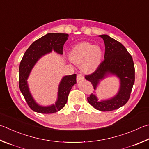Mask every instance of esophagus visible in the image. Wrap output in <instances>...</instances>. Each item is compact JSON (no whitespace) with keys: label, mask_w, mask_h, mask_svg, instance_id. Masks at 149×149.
<instances>
[{"label":"esophagus","mask_w":149,"mask_h":149,"mask_svg":"<svg viewBox=\"0 0 149 149\" xmlns=\"http://www.w3.org/2000/svg\"><path fill=\"white\" fill-rule=\"evenodd\" d=\"M84 79H85V78H84V77L81 74H78L77 75V83L81 81H83Z\"/></svg>","instance_id":"obj_1"}]
</instances>
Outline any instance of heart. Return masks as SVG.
Wrapping results in <instances>:
<instances>
[{"instance_id":"b5f03b06","label":"heart","mask_w":149,"mask_h":149,"mask_svg":"<svg viewBox=\"0 0 149 149\" xmlns=\"http://www.w3.org/2000/svg\"><path fill=\"white\" fill-rule=\"evenodd\" d=\"M103 56L102 49L98 45L89 42H83L72 47L69 57L73 63L82 65L85 73L96 71L101 63Z\"/></svg>"}]
</instances>
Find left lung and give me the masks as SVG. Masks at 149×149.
<instances>
[{
  "label": "left lung",
  "instance_id": "1",
  "mask_svg": "<svg viewBox=\"0 0 149 149\" xmlns=\"http://www.w3.org/2000/svg\"><path fill=\"white\" fill-rule=\"evenodd\" d=\"M105 44L104 61L93 74L86 75L85 79L93 84L96 91L105 77L115 75L119 79V89L111 98L98 100L96 92L87 98L89 104L101 111H111L123 106L128 101L135 81L133 59L124 45L107 34L99 35Z\"/></svg>",
  "mask_w": 149,
  "mask_h": 149
}]
</instances>
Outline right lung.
<instances>
[{
  "label": "right lung",
  "instance_id": "obj_1",
  "mask_svg": "<svg viewBox=\"0 0 149 149\" xmlns=\"http://www.w3.org/2000/svg\"><path fill=\"white\" fill-rule=\"evenodd\" d=\"M69 35L63 33H48L36 40L25 51L19 66V88L29 106L35 112L44 114L55 113L63 109L66 104L70 91L76 83V74L65 75L58 87L57 99L55 104L44 106L38 104L30 91L27 79L35 64L43 56L54 51L63 55L64 43Z\"/></svg>",
  "mask_w": 149,
  "mask_h": 149
}]
</instances>
